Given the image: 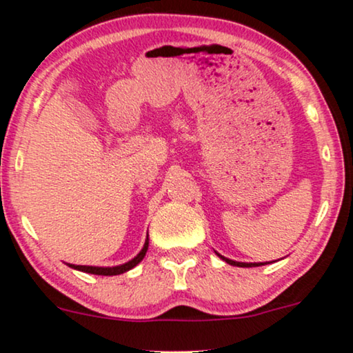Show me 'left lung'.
Returning <instances> with one entry per match:
<instances>
[{
	"instance_id": "obj_1",
	"label": "left lung",
	"mask_w": 353,
	"mask_h": 353,
	"mask_svg": "<svg viewBox=\"0 0 353 353\" xmlns=\"http://www.w3.org/2000/svg\"><path fill=\"white\" fill-rule=\"evenodd\" d=\"M219 257H220V259H223L226 263H230V265H234V267H245V268H249V267H260V265H263V263H244V262H234V260L225 259L223 255H220V254H219Z\"/></svg>"
}]
</instances>
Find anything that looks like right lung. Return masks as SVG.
I'll list each match as a JSON object with an SVG mask.
<instances>
[{
	"label": "right lung",
	"instance_id": "1",
	"mask_svg": "<svg viewBox=\"0 0 353 353\" xmlns=\"http://www.w3.org/2000/svg\"><path fill=\"white\" fill-rule=\"evenodd\" d=\"M148 245H149V236H148L146 243H144V248L141 249V252H139L134 259L130 260V262L123 263V265H119V267H88V265H70V263H69V267L75 268V270H80V272H85V273H91V274H101V276H114V274L125 273V272H128V270H132L133 267H137V265L144 259V255H146Z\"/></svg>",
	"mask_w": 353,
	"mask_h": 353
}]
</instances>
